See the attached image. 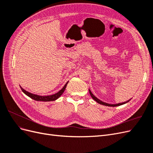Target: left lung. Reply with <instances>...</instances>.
<instances>
[{
  "instance_id": "obj_1",
  "label": "left lung",
  "mask_w": 153,
  "mask_h": 153,
  "mask_svg": "<svg viewBox=\"0 0 153 153\" xmlns=\"http://www.w3.org/2000/svg\"><path fill=\"white\" fill-rule=\"evenodd\" d=\"M89 93H90L91 97L96 101V102H98V103H100V104H101V105H105V106H117L122 105H123V104H124V103H126L128 102V101H129V100H128V101H125V102L121 103H117V104H109V103H105V102H103L102 101L100 100L98 98H97L92 93L91 91H90V89H89Z\"/></svg>"
}]
</instances>
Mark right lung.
<instances>
[{"label":"right lung","mask_w":153,"mask_h":153,"mask_svg":"<svg viewBox=\"0 0 153 153\" xmlns=\"http://www.w3.org/2000/svg\"><path fill=\"white\" fill-rule=\"evenodd\" d=\"M68 83L65 84V85L64 86V87L61 90H60L57 93H55L53 95H50V96H39V95H37V94H34L32 93H30V92L27 91L25 90H24L22 87H20L22 91L24 92V93L28 96L29 97H30V98L33 99L36 101H55L57 99H58L60 96L62 95V94L64 92V90H65L66 87L67 86Z\"/></svg>","instance_id":"right-lung-1"}]
</instances>
